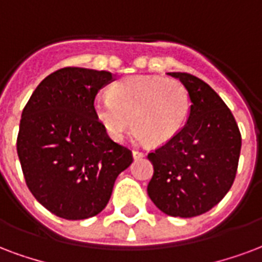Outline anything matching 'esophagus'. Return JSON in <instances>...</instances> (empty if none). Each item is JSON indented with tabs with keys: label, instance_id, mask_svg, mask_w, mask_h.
Returning <instances> with one entry per match:
<instances>
[{
	"label": "esophagus",
	"instance_id": "34e87169",
	"mask_svg": "<svg viewBox=\"0 0 262 262\" xmlns=\"http://www.w3.org/2000/svg\"><path fill=\"white\" fill-rule=\"evenodd\" d=\"M132 156L135 160H139V158H143L144 157V152H141V151H132Z\"/></svg>",
	"mask_w": 262,
	"mask_h": 262
}]
</instances>
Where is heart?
I'll return each mask as SVG.
<instances>
[{
	"mask_svg": "<svg viewBox=\"0 0 262 262\" xmlns=\"http://www.w3.org/2000/svg\"><path fill=\"white\" fill-rule=\"evenodd\" d=\"M190 93L176 79L129 76L111 87V96H97L93 111L112 140H121L133 126L136 143L164 144L179 135L190 114Z\"/></svg>",
	"mask_w": 262,
	"mask_h": 262,
	"instance_id": "obj_1",
	"label": "heart"
}]
</instances>
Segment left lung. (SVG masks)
Instances as JSON below:
<instances>
[{
  "mask_svg": "<svg viewBox=\"0 0 262 262\" xmlns=\"http://www.w3.org/2000/svg\"><path fill=\"white\" fill-rule=\"evenodd\" d=\"M190 93V114L179 135L148 154L154 175L147 193L164 214L193 218L210 211L233 185L242 136L222 98L199 77L169 72Z\"/></svg>",
  "mask_w": 262,
  "mask_h": 262,
  "instance_id": "obj_1",
  "label": "left lung"
}]
</instances>
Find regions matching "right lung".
Listing matches in <instances>:
<instances>
[{"mask_svg": "<svg viewBox=\"0 0 262 262\" xmlns=\"http://www.w3.org/2000/svg\"><path fill=\"white\" fill-rule=\"evenodd\" d=\"M114 80L111 72L63 68L38 84L22 112L16 146L23 175L36 200L59 218L100 214L133 162L93 111L97 93Z\"/></svg>", "mask_w": 262, "mask_h": 262, "instance_id": "1", "label": "right lung"}]
</instances>
